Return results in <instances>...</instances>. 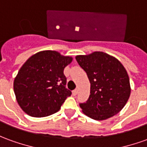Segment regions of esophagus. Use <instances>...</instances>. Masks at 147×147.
<instances>
[{
    "mask_svg": "<svg viewBox=\"0 0 147 147\" xmlns=\"http://www.w3.org/2000/svg\"><path fill=\"white\" fill-rule=\"evenodd\" d=\"M77 94H78V89H75V90L72 91V95H73L74 96H76Z\"/></svg>",
    "mask_w": 147,
    "mask_h": 147,
    "instance_id": "obj_1",
    "label": "esophagus"
}]
</instances>
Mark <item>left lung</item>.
<instances>
[{"label":"left lung","instance_id":"8db88e82","mask_svg":"<svg viewBox=\"0 0 147 147\" xmlns=\"http://www.w3.org/2000/svg\"><path fill=\"white\" fill-rule=\"evenodd\" d=\"M76 59L91 83L88 101L80 104L82 111L95 120L115 115L131 95L129 76L123 65L115 57L102 52L76 56Z\"/></svg>","mask_w":147,"mask_h":147}]
</instances>
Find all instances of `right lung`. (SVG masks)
Masks as SVG:
<instances>
[{
	"label": "right lung",
	"instance_id": "add662e5",
	"mask_svg": "<svg viewBox=\"0 0 147 147\" xmlns=\"http://www.w3.org/2000/svg\"><path fill=\"white\" fill-rule=\"evenodd\" d=\"M72 57L56 51H42L32 56L20 67L13 82L16 101L32 117L57 112L71 91L67 89L63 70Z\"/></svg>",
	"mask_w": 147,
	"mask_h": 147
}]
</instances>
